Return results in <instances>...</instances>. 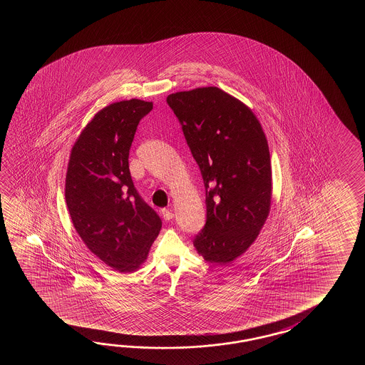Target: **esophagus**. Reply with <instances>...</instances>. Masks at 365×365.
Listing matches in <instances>:
<instances>
[{
  "mask_svg": "<svg viewBox=\"0 0 365 365\" xmlns=\"http://www.w3.org/2000/svg\"><path fill=\"white\" fill-rule=\"evenodd\" d=\"M162 215H163L165 220H171L173 217V212H172V210L163 209L162 210Z\"/></svg>",
  "mask_w": 365,
  "mask_h": 365,
  "instance_id": "1",
  "label": "esophagus"
}]
</instances>
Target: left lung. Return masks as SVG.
I'll return each instance as SVG.
<instances>
[{
  "label": "left lung",
  "mask_w": 365,
  "mask_h": 365,
  "mask_svg": "<svg viewBox=\"0 0 365 365\" xmlns=\"http://www.w3.org/2000/svg\"><path fill=\"white\" fill-rule=\"evenodd\" d=\"M206 190V223L193 244L211 264H228L256 240L272 203V165L252 109L217 87L171 93Z\"/></svg>",
  "instance_id": "1"
}]
</instances>
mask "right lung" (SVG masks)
<instances>
[{
  "label": "right lung",
  "instance_id": "add662e5",
  "mask_svg": "<svg viewBox=\"0 0 365 365\" xmlns=\"http://www.w3.org/2000/svg\"><path fill=\"white\" fill-rule=\"evenodd\" d=\"M151 101H117L99 110L71 148L65 200L86 247L121 272L137 270L162 228L129 171V150Z\"/></svg>",
  "mask_w": 365,
  "mask_h": 365
}]
</instances>
